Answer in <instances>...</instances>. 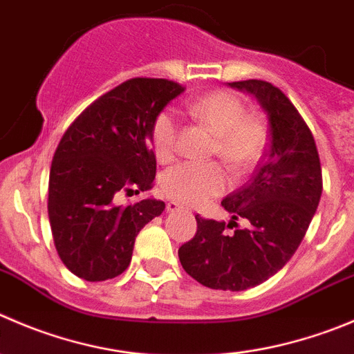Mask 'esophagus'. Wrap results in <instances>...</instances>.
Segmentation results:
<instances>
[{"instance_id": "obj_1", "label": "esophagus", "mask_w": 354, "mask_h": 354, "mask_svg": "<svg viewBox=\"0 0 354 354\" xmlns=\"http://www.w3.org/2000/svg\"><path fill=\"white\" fill-rule=\"evenodd\" d=\"M167 210L168 212H177V210H184V208L180 207L179 203H175V201H170V203H167Z\"/></svg>"}]
</instances>
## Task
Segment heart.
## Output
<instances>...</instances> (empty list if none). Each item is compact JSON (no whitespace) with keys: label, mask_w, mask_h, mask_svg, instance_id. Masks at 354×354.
Masks as SVG:
<instances>
[{"label":"heart","mask_w":354,"mask_h":354,"mask_svg":"<svg viewBox=\"0 0 354 354\" xmlns=\"http://www.w3.org/2000/svg\"><path fill=\"white\" fill-rule=\"evenodd\" d=\"M191 116L217 133L215 154L234 174L252 170L266 147V127L259 118L247 116L243 102L227 92H210L187 106ZM154 156L167 163L179 149V120L171 111L156 116L151 129ZM227 174L221 163L184 161L167 170L161 189L170 200L184 205H201L227 189Z\"/></svg>","instance_id":"obj_1"}]
</instances>
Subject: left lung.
Instances as JSON below:
<instances>
[{
    "instance_id": "obj_1",
    "label": "left lung",
    "mask_w": 354,
    "mask_h": 354,
    "mask_svg": "<svg viewBox=\"0 0 354 354\" xmlns=\"http://www.w3.org/2000/svg\"><path fill=\"white\" fill-rule=\"evenodd\" d=\"M230 85L255 95L268 113V149L252 179L222 200L233 221L196 215V234L179 248V259L205 287L240 292L290 261L318 208L323 180L315 137L290 99L262 80ZM240 216L248 218L247 228L237 225ZM233 227L235 233L227 234Z\"/></svg>"
}]
</instances>
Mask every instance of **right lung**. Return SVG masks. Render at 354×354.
Returning a JSON list of instances; mask_svg holds the SVG:
<instances>
[{"label":"right lung","instance_id":"obj_1","mask_svg":"<svg viewBox=\"0 0 354 354\" xmlns=\"http://www.w3.org/2000/svg\"><path fill=\"white\" fill-rule=\"evenodd\" d=\"M183 92L171 80H127L93 100L60 139L50 168L48 218L60 261L82 280L121 274L139 231L165 210L163 201L120 205L118 196L153 187L151 129Z\"/></svg>","mask_w":354,"mask_h":354}]
</instances>
